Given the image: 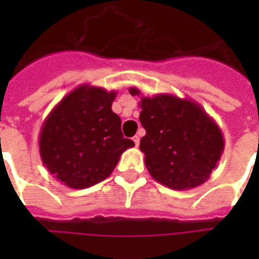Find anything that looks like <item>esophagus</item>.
<instances>
[{"mask_svg": "<svg viewBox=\"0 0 259 259\" xmlns=\"http://www.w3.org/2000/svg\"><path fill=\"white\" fill-rule=\"evenodd\" d=\"M133 141H134V145H136V146L140 145V137H138V136H134Z\"/></svg>", "mask_w": 259, "mask_h": 259, "instance_id": "1", "label": "esophagus"}]
</instances>
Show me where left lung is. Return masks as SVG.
<instances>
[{
  "label": "left lung",
  "mask_w": 259,
  "mask_h": 259,
  "mask_svg": "<svg viewBox=\"0 0 259 259\" xmlns=\"http://www.w3.org/2000/svg\"><path fill=\"white\" fill-rule=\"evenodd\" d=\"M132 95H141L130 87ZM140 121L146 134L140 149L150 176L170 189L185 191L208 180L225 150L218 123L197 102L172 94L142 97Z\"/></svg>",
  "instance_id": "left-lung-1"
}]
</instances>
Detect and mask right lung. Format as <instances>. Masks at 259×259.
<instances>
[{
    "mask_svg": "<svg viewBox=\"0 0 259 259\" xmlns=\"http://www.w3.org/2000/svg\"><path fill=\"white\" fill-rule=\"evenodd\" d=\"M117 91L80 84L44 119L38 134L42 165L68 188L83 189L111 175L134 142L123 138L111 110Z\"/></svg>",
    "mask_w": 259,
    "mask_h": 259,
    "instance_id": "add662e5",
    "label": "right lung"
}]
</instances>
